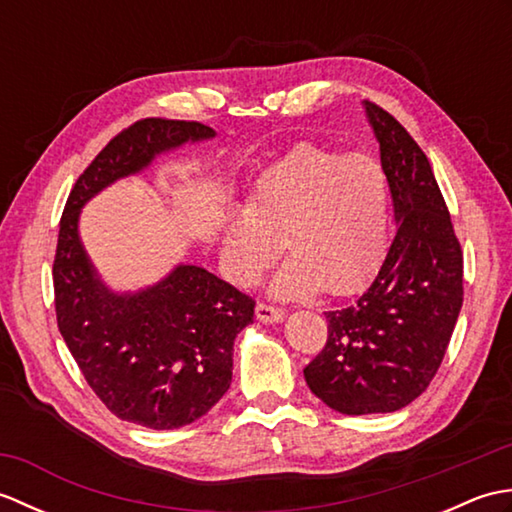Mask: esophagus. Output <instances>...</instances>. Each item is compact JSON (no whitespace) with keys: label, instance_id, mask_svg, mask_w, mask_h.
<instances>
[{"label":"esophagus","instance_id":"1","mask_svg":"<svg viewBox=\"0 0 512 512\" xmlns=\"http://www.w3.org/2000/svg\"><path fill=\"white\" fill-rule=\"evenodd\" d=\"M286 317V310L284 308H277L273 303H257V319L264 321V323H279L284 321Z\"/></svg>","mask_w":512,"mask_h":512}]
</instances>
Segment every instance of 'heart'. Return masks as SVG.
<instances>
[{"label":"heart","mask_w":512,"mask_h":512,"mask_svg":"<svg viewBox=\"0 0 512 512\" xmlns=\"http://www.w3.org/2000/svg\"><path fill=\"white\" fill-rule=\"evenodd\" d=\"M389 217L391 184L378 158L299 145L257 178L248 211L226 220V275L253 286L286 246L275 295H347L383 264Z\"/></svg>","instance_id":"b5f03b06"}]
</instances>
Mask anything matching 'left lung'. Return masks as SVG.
<instances>
[{"instance_id": "left-lung-1", "label": "left lung", "mask_w": 512, "mask_h": 512, "mask_svg": "<svg viewBox=\"0 0 512 512\" xmlns=\"http://www.w3.org/2000/svg\"><path fill=\"white\" fill-rule=\"evenodd\" d=\"M365 110L380 143L398 231L352 306L325 312L328 341L303 369L312 394L345 416L407 407L438 374L464 299V257L427 156L394 116Z\"/></svg>"}]
</instances>
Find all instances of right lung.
<instances>
[{"label": "right lung", "instance_id": "obj_1", "mask_svg": "<svg viewBox=\"0 0 512 512\" xmlns=\"http://www.w3.org/2000/svg\"><path fill=\"white\" fill-rule=\"evenodd\" d=\"M195 121L143 118L114 136L70 191L52 264L59 332L94 394L121 420L178 429L202 418L233 376V341L253 323L255 299L200 266H178L154 288L114 295L79 239L94 193L145 169L156 154L213 138Z\"/></svg>", "mask_w": 512, "mask_h": 512}]
</instances>
